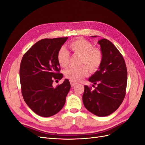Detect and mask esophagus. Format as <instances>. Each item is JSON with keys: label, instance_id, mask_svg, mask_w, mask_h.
Masks as SVG:
<instances>
[{"label": "esophagus", "instance_id": "obj_1", "mask_svg": "<svg viewBox=\"0 0 145 145\" xmlns=\"http://www.w3.org/2000/svg\"><path fill=\"white\" fill-rule=\"evenodd\" d=\"M70 83H71V86H75L76 84H77V82H75V81H73V80H70Z\"/></svg>", "mask_w": 145, "mask_h": 145}]
</instances>
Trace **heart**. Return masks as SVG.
Returning <instances> with one entry per match:
<instances>
[{
  "label": "heart",
  "mask_w": 145,
  "mask_h": 145,
  "mask_svg": "<svg viewBox=\"0 0 145 145\" xmlns=\"http://www.w3.org/2000/svg\"><path fill=\"white\" fill-rule=\"evenodd\" d=\"M69 48L74 54L81 56L79 68L70 67L65 71V76L73 81H77L88 74L91 71L97 69L102 61V52L100 48L93 46V43L84 39H77L69 43ZM69 59V52L62 47L57 53V61L62 67H67Z\"/></svg>",
  "instance_id": "1"
}]
</instances>
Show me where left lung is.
Masks as SVG:
<instances>
[{
	"label": "left lung",
	"instance_id": "8db88e82",
	"mask_svg": "<svg viewBox=\"0 0 145 145\" xmlns=\"http://www.w3.org/2000/svg\"><path fill=\"white\" fill-rule=\"evenodd\" d=\"M94 37H96L94 36ZM102 52L99 70L89 81L97 86H84L83 102L85 107L99 117L110 115L116 111L123 101L127 85V69L123 57L113 43L106 39L98 41Z\"/></svg>",
	"mask_w": 145,
	"mask_h": 145
}]
</instances>
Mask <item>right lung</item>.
Returning a JSON list of instances; mask_svg holds the SVG:
<instances>
[{"mask_svg":"<svg viewBox=\"0 0 145 145\" xmlns=\"http://www.w3.org/2000/svg\"><path fill=\"white\" fill-rule=\"evenodd\" d=\"M68 37L44 39L25 52L20 67L22 94L25 103L37 115L48 117L63 107L71 88L68 79L56 88L54 80L62 79L57 61L59 50Z\"/></svg>","mask_w":145,"mask_h":145,"instance_id":"1","label":"right lung"}]
</instances>
